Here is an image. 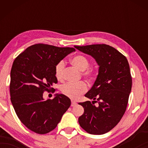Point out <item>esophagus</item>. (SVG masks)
<instances>
[{"mask_svg": "<svg viewBox=\"0 0 148 148\" xmlns=\"http://www.w3.org/2000/svg\"><path fill=\"white\" fill-rule=\"evenodd\" d=\"M76 104H77V103L75 102H74V101H71V106H75Z\"/></svg>", "mask_w": 148, "mask_h": 148, "instance_id": "esophagus-1", "label": "esophagus"}]
</instances>
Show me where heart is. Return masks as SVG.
Segmentation results:
<instances>
[{"mask_svg": "<svg viewBox=\"0 0 148 148\" xmlns=\"http://www.w3.org/2000/svg\"><path fill=\"white\" fill-rule=\"evenodd\" d=\"M71 62L79 70L83 71V76L89 82H93L96 77V71L94 68L90 67V60L82 54H77L71 59ZM64 62L60 60L56 64L54 73L56 79L59 81L63 80V71ZM88 90V86L84 82H80L77 84L67 83L62 86V94L71 99H77L81 95L85 94Z\"/></svg>", "mask_w": 148, "mask_h": 148, "instance_id": "obj_1", "label": "heart"}]
</instances>
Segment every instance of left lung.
Instances as JSON below:
<instances>
[{
  "instance_id": "obj_1",
  "label": "left lung",
  "mask_w": 148,
  "mask_h": 148,
  "mask_svg": "<svg viewBox=\"0 0 148 148\" xmlns=\"http://www.w3.org/2000/svg\"><path fill=\"white\" fill-rule=\"evenodd\" d=\"M75 48L92 56L100 66L94 86L85 95L94 101L79 103L84 108L79 123L87 133L104 134L120 122L126 111L132 88L128 60L116 49L106 44Z\"/></svg>"
}]
</instances>
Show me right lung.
<instances>
[{"label": "right lung", "mask_w": 148, "mask_h": 148, "mask_svg": "<svg viewBox=\"0 0 148 148\" xmlns=\"http://www.w3.org/2000/svg\"><path fill=\"white\" fill-rule=\"evenodd\" d=\"M73 51L74 48L36 44L15 58L11 71V100L18 118L29 130L38 134L54 130L71 106L63 94L44 100L43 94L55 92L52 86L58 82L56 64Z\"/></svg>", "instance_id": "add662e5"}]
</instances>
